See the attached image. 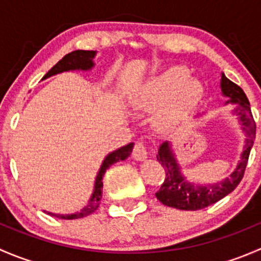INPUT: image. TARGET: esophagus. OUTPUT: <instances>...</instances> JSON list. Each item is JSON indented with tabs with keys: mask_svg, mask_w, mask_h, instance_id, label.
Wrapping results in <instances>:
<instances>
[{
	"mask_svg": "<svg viewBox=\"0 0 261 261\" xmlns=\"http://www.w3.org/2000/svg\"><path fill=\"white\" fill-rule=\"evenodd\" d=\"M147 154H149V152H147V147L145 144H144L143 141H138L133 150L134 159L139 160V162H143V160H145L147 158Z\"/></svg>",
	"mask_w": 261,
	"mask_h": 261,
	"instance_id": "1",
	"label": "esophagus"
}]
</instances>
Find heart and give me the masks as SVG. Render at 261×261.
I'll return each mask as SVG.
<instances>
[{"mask_svg": "<svg viewBox=\"0 0 261 261\" xmlns=\"http://www.w3.org/2000/svg\"><path fill=\"white\" fill-rule=\"evenodd\" d=\"M204 96V87L191 78L184 67H172L151 75L134 91L130 103L136 110L155 111V123L170 128L196 110Z\"/></svg>", "mask_w": 261, "mask_h": 261, "instance_id": "1", "label": "heart"}]
</instances>
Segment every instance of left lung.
Returning a JSON list of instances; mask_svg holds the SVG:
<instances>
[{"instance_id": "8db88e82", "label": "left lung", "mask_w": 261, "mask_h": 261, "mask_svg": "<svg viewBox=\"0 0 261 261\" xmlns=\"http://www.w3.org/2000/svg\"><path fill=\"white\" fill-rule=\"evenodd\" d=\"M221 93L227 97L225 105H235L232 114L238 117L240 128L245 134V145L240 160L230 177L213 184L193 183L183 174L181 167L172 149V143L164 141L158 150L156 159L165 170V179L155 193L163 204L183 211H197L206 208L230 194L239 186L244 177L250 150L254 145L256 125L252 118L249 99L243 89L221 73Z\"/></svg>"}]
</instances>
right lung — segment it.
I'll return each mask as SVG.
<instances>
[{
  "label": "right lung",
  "mask_w": 261,
  "mask_h": 261,
  "mask_svg": "<svg viewBox=\"0 0 261 261\" xmlns=\"http://www.w3.org/2000/svg\"><path fill=\"white\" fill-rule=\"evenodd\" d=\"M97 51L96 50H75V51L69 53V54L65 55L62 60L57 63L51 69L44 75L43 81L46 78L53 77L55 74H59L63 72H70V70H82V72H88L92 68L94 67V57H96ZM134 149V143L127 144V145L120 147V149L115 150V151L107 154V156L105 158L103 162H102L101 168H99L98 173H97L96 180H94V188L92 192L91 198L88 199V203L87 206H84L81 211L74 212V213H65V215H60V213H51L48 212V215L54 216L57 218H62V220H77V218L86 217V216L91 215L98 208L99 201L102 198V188H103V175L106 173V170L111 167L115 163L121 162V160H125L130 156L131 151Z\"/></svg>",
  "instance_id": "obj_1"
}]
</instances>
